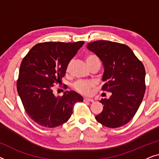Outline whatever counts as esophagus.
Listing matches in <instances>:
<instances>
[{"label": "esophagus", "instance_id": "1", "mask_svg": "<svg viewBox=\"0 0 159 159\" xmlns=\"http://www.w3.org/2000/svg\"><path fill=\"white\" fill-rule=\"evenodd\" d=\"M84 101L91 102V103H93V102H94V100L92 98H84Z\"/></svg>", "mask_w": 159, "mask_h": 159}]
</instances>
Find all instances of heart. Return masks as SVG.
Masks as SVG:
<instances>
[{"mask_svg": "<svg viewBox=\"0 0 159 159\" xmlns=\"http://www.w3.org/2000/svg\"><path fill=\"white\" fill-rule=\"evenodd\" d=\"M85 61L87 64L92 62H100V60L97 56L90 54L88 55L85 58ZM95 84L92 81H84V80H79L76 82L74 84V88L77 91L78 93H82V94H89L90 92L91 89L94 87Z\"/></svg>", "mask_w": 159, "mask_h": 159, "instance_id": "obj_1", "label": "heart"}]
</instances>
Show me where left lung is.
Segmentation results:
<instances>
[{
	"mask_svg": "<svg viewBox=\"0 0 159 159\" xmlns=\"http://www.w3.org/2000/svg\"><path fill=\"white\" fill-rule=\"evenodd\" d=\"M87 48L103 63L102 90L111 93L109 98L100 101L103 108L95 119L105 127H121L134 116L144 97L145 67L125 44L98 40L89 43Z\"/></svg>",
	"mask_w": 159,
	"mask_h": 159,
	"instance_id": "left-lung-1",
	"label": "left lung"
}]
</instances>
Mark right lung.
I'll return each mask as SVG.
<instances>
[{
    "label": "right lung",
    "mask_w": 159,
    "mask_h": 159,
    "mask_svg": "<svg viewBox=\"0 0 159 159\" xmlns=\"http://www.w3.org/2000/svg\"><path fill=\"white\" fill-rule=\"evenodd\" d=\"M84 43L45 42L38 43L21 61L16 87L28 116L45 127H58L69 120L75 104L83 101L75 91L61 97L53 93L54 83L61 82L69 63Z\"/></svg>",
    "instance_id": "1"
}]
</instances>
